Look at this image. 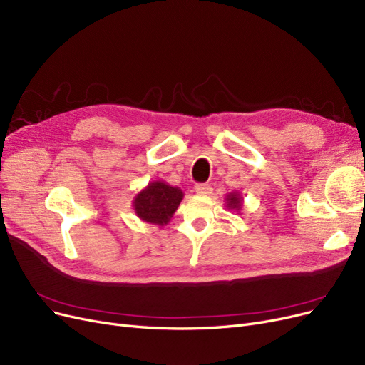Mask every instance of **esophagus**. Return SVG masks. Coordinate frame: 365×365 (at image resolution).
<instances>
[{
    "label": "esophagus",
    "instance_id": "esophagus-1",
    "mask_svg": "<svg viewBox=\"0 0 365 365\" xmlns=\"http://www.w3.org/2000/svg\"><path fill=\"white\" fill-rule=\"evenodd\" d=\"M212 186L209 183H198L195 185V192L198 195H210L212 194Z\"/></svg>",
    "mask_w": 365,
    "mask_h": 365
}]
</instances>
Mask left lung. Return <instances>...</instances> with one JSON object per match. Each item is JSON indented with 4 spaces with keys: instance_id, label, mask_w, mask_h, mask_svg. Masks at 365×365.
I'll return each instance as SVG.
<instances>
[{
    "instance_id": "left-lung-1",
    "label": "left lung",
    "mask_w": 365,
    "mask_h": 365,
    "mask_svg": "<svg viewBox=\"0 0 365 365\" xmlns=\"http://www.w3.org/2000/svg\"><path fill=\"white\" fill-rule=\"evenodd\" d=\"M224 200H225V207L228 210H235V212L240 213L242 207H244V197H242L240 192H237V191L227 194Z\"/></svg>"
}]
</instances>
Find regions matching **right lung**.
Instances as JSON below:
<instances>
[{"instance_id":"obj_1","label":"right lung","mask_w":365,"mask_h":365,"mask_svg":"<svg viewBox=\"0 0 365 365\" xmlns=\"http://www.w3.org/2000/svg\"><path fill=\"white\" fill-rule=\"evenodd\" d=\"M183 191L164 180H153L133 197L132 207L137 217L155 225H165L183 200Z\"/></svg>"}]
</instances>
